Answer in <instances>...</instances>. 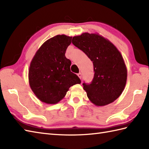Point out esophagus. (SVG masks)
Listing matches in <instances>:
<instances>
[{
    "label": "esophagus",
    "instance_id": "34e87169",
    "mask_svg": "<svg viewBox=\"0 0 149 149\" xmlns=\"http://www.w3.org/2000/svg\"><path fill=\"white\" fill-rule=\"evenodd\" d=\"M77 75H78V77H79L81 79V77H82V74H81V73H79V74H77Z\"/></svg>",
    "mask_w": 149,
    "mask_h": 149
}]
</instances>
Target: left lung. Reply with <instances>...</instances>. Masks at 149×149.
I'll list each match as a JSON object with an SVG mask.
<instances>
[{"label":"left lung","mask_w":149,"mask_h":149,"mask_svg":"<svg viewBox=\"0 0 149 149\" xmlns=\"http://www.w3.org/2000/svg\"><path fill=\"white\" fill-rule=\"evenodd\" d=\"M72 43L93 62V81L90 84H83L88 99L97 106L114 102L124 90L127 77L119 50L110 41L96 33H84L74 36Z\"/></svg>","instance_id":"1"}]
</instances>
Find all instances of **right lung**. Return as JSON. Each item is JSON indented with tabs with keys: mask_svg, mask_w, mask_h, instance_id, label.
I'll return each instance as SVG.
<instances>
[{
	"mask_svg": "<svg viewBox=\"0 0 149 149\" xmlns=\"http://www.w3.org/2000/svg\"><path fill=\"white\" fill-rule=\"evenodd\" d=\"M72 38L61 34L47 40L31 62L30 87L43 102L57 104L65 97L70 87L81 83L77 75L70 71V60L65 57Z\"/></svg>",
	"mask_w": 149,
	"mask_h": 149,
	"instance_id": "right-lung-1",
	"label": "right lung"
}]
</instances>
